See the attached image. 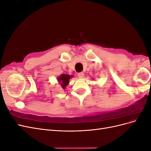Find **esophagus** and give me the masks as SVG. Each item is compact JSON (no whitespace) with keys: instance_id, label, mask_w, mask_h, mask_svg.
Wrapping results in <instances>:
<instances>
[{"instance_id":"esophagus-1","label":"esophagus","mask_w":151,"mask_h":151,"mask_svg":"<svg viewBox=\"0 0 151 151\" xmlns=\"http://www.w3.org/2000/svg\"><path fill=\"white\" fill-rule=\"evenodd\" d=\"M84 74L83 72L78 73V77H79V78H80V79H83L84 77Z\"/></svg>"}]
</instances>
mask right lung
I'll list each match as a JSON object with an SVG mask.
<instances>
[{
    "instance_id": "add662e5",
    "label": "right lung",
    "mask_w": 151,
    "mask_h": 151,
    "mask_svg": "<svg viewBox=\"0 0 151 151\" xmlns=\"http://www.w3.org/2000/svg\"><path fill=\"white\" fill-rule=\"evenodd\" d=\"M72 77V76L63 74L58 77L57 80L59 84H60V86H62V88L63 89H65L66 88V86L68 84V83H69V80Z\"/></svg>"
}]
</instances>
